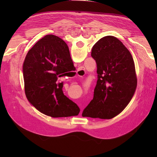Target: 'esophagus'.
Segmentation results:
<instances>
[{"label":"esophagus","mask_w":157,"mask_h":157,"mask_svg":"<svg viewBox=\"0 0 157 157\" xmlns=\"http://www.w3.org/2000/svg\"><path fill=\"white\" fill-rule=\"evenodd\" d=\"M84 68L83 67H79L78 71H77V73H78V75H82L83 74H84Z\"/></svg>","instance_id":"34e87169"}]
</instances>
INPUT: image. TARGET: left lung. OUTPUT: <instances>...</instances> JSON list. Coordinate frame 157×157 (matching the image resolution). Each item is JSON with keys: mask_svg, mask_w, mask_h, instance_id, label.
<instances>
[{"mask_svg": "<svg viewBox=\"0 0 157 157\" xmlns=\"http://www.w3.org/2000/svg\"><path fill=\"white\" fill-rule=\"evenodd\" d=\"M97 65L94 97L83 117L112 119L119 114L134 94L137 86L134 59L117 38L107 36L93 46L91 53Z\"/></svg>", "mask_w": 157, "mask_h": 157, "instance_id": "obj_1", "label": "left lung"}]
</instances>
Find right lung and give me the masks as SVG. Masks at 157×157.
Listing matches in <instances>:
<instances>
[{
  "instance_id": "1",
  "label": "right lung",
  "mask_w": 157,
  "mask_h": 157,
  "mask_svg": "<svg viewBox=\"0 0 157 157\" xmlns=\"http://www.w3.org/2000/svg\"><path fill=\"white\" fill-rule=\"evenodd\" d=\"M67 44L46 35L28 51L23 65L25 92L39 111L52 117L78 115L79 108L64 95L59 78L74 69Z\"/></svg>"
}]
</instances>
